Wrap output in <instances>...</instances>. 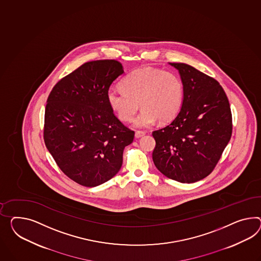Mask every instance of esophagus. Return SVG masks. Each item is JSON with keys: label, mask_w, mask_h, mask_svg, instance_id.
<instances>
[{"label": "esophagus", "mask_w": 261, "mask_h": 261, "mask_svg": "<svg viewBox=\"0 0 261 261\" xmlns=\"http://www.w3.org/2000/svg\"><path fill=\"white\" fill-rule=\"evenodd\" d=\"M145 134H146V133H144V132L137 130V132H135V138H141V137H143Z\"/></svg>", "instance_id": "esophagus-1"}]
</instances>
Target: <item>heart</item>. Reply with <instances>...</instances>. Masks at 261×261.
Returning <instances> with one entry per match:
<instances>
[{"instance_id": "heart-1", "label": "heart", "mask_w": 261, "mask_h": 261, "mask_svg": "<svg viewBox=\"0 0 261 261\" xmlns=\"http://www.w3.org/2000/svg\"><path fill=\"white\" fill-rule=\"evenodd\" d=\"M122 90L108 92L109 105L118 118L134 120V127H147L156 121L167 123L180 113L184 102V86L180 79L160 69L144 67L134 70L121 82Z\"/></svg>"}]
</instances>
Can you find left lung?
I'll return each mask as SVG.
<instances>
[{
	"label": "left lung",
	"instance_id": "1",
	"mask_svg": "<svg viewBox=\"0 0 261 261\" xmlns=\"http://www.w3.org/2000/svg\"><path fill=\"white\" fill-rule=\"evenodd\" d=\"M169 64L179 71L184 102L171 123L152 133V159L167 178L191 184L208 176L221 159L232 135V114L218 81L186 63Z\"/></svg>",
	"mask_w": 261,
	"mask_h": 261
}]
</instances>
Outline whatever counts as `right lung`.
Wrapping results in <instances>:
<instances>
[{
	"instance_id": "1",
	"label": "right lung",
	"mask_w": 261,
	"mask_h": 261,
	"mask_svg": "<svg viewBox=\"0 0 261 261\" xmlns=\"http://www.w3.org/2000/svg\"><path fill=\"white\" fill-rule=\"evenodd\" d=\"M124 73L119 61L86 62L60 80L47 98L43 138L61 171L83 187H97L120 170L134 132L109 105L110 86Z\"/></svg>"
}]
</instances>
